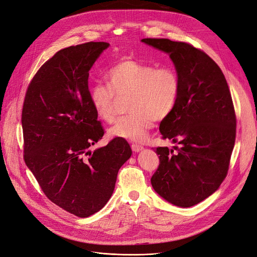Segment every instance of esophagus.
Instances as JSON below:
<instances>
[{"label":"esophagus","mask_w":257,"mask_h":257,"mask_svg":"<svg viewBox=\"0 0 257 257\" xmlns=\"http://www.w3.org/2000/svg\"><path fill=\"white\" fill-rule=\"evenodd\" d=\"M131 149H132V151H133V152H135V153H139V152H142V151L144 150V147H142V146H137V145H132V146H131Z\"/></svg>","instance_id":"34e87169"}]
</instances>
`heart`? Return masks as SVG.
Here are the masks:
<instances>
[{"label":"heart","mask_w":257,"mask_h":257,"mask_svg":"<svg viewBox=\"0 0 257 257\" xmlns=\"http://www.w3.org/2000/svg\"><path fill=\"white\" fill-rule=\"evenodd\" d=\"M105 85L96 84L89 91V101L100 120L111 123L118 98L127 99L129 113L107 131L111 138L144 143L154 121H161L173 110L179 95V79L173 68H155L135 60H121L105 75Z\"/></svg>","instance_id":"b5f03b06"}]
</instances>
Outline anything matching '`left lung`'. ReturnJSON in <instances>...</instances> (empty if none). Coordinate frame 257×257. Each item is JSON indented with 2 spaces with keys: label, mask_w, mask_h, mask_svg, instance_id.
I'll return each mask as SVG.
<instances>
[{
  "label": "left lung",
  "mask_w": 257,
  "mask_h": 257,
  "mask_svg": "<svg viewBox=\"0 0 257 257\" xmlns=\"http://www.w3.org/2000/svg\"><path fill=\"white\" fill-rule=\"evenodd\" d=\"M172 60L180 89L160 132L179 148H157L155 192L178 207H192L215 193L226 176L236 138V115L226 80L203 51L183 42L143 39Z\"/></svg>",
  "instance_id": "left-lung-1"
}]
</instances>
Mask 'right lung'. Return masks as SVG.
Segmentation results:
<instances>
[{
	"instance_id": "add662e5",
	"label": "right lung",
	"mask_w": 257,
	"mask_h": 257,
	"mask_svg": "<svg viewBox=\"0 0 257 257\" xmlns=\"http://www.w3.org/2000/svg\"><path fill=\"white\" fill-rule=\"evenodd\" d=\"M108 47L89 42L58 51L35 75L22 108L27 166L50 201L79 217L104 207L132 155L120 138L90 150L104 131L89 101V71Z\"/></svg>"
}]
</instances>
